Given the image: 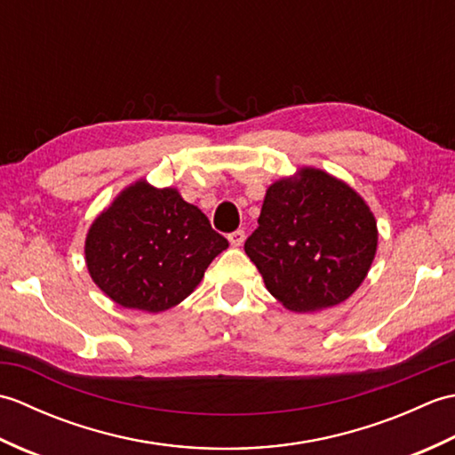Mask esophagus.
Instances as JSON below:
<instances>
[{"mask_svg":"<svg viewBox=\"0 0 455 455\" xmlns=\"http://www.w3.org/2000/svg\"><path fill=\"white\" fill-rule=\"evenodd\" d=\"M244 240H246V233H244V230H235V233H230V235H228V243L233 244L235 248L243 246V244H244Z\"/></svg>","mask_w":455,"mask_h":455,"instance_id":"1","label":"esophagus"}]
</instances>
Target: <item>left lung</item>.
<instances>
[{
	"label": "left lung",
	"mask_w": 455,
	"mask_h": 455,
	"mask_svg": "<svg viewBox=\"0 0 455 455\" xmlns=\"http://www.w3.org/2000/svg\"><path fill=\"white\" fill-rule=\"evenodd\" d=\"M377 222L363 197L318 168H299L267 188L244 252L267 291L293 313L346 301L370 272Z\"/></svg>",
	"instance_id": "obj_1"
}]
</instances>
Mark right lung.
<instances>
[{"instance_id":"add662e5","label":"right lung","mask_w":455,"mask_h":455,"mask_svg":"<svg viewBox=\"0 0 455 455\" xmlns=\"http://www.w3.org/2000/svg\"><path fill=\"white\" fill-rule=\"evenodd\" d=\"M228 240L176 188L139 180L103 209L85 236V266L124 308L162 313L193 293Z\"/></svg>"}]
</instances>
